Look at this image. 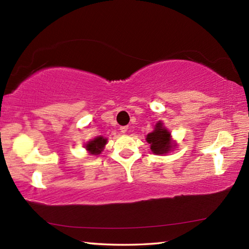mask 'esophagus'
<instances>
[{"mask_svg": "<svg viewBox=\"0 0 249 249\" xmlns=\"http://www.w3.org/2000/svg\"><path fill=\"white\" fill-rule=\"evenodd\" d=\"M121 133H126V132H127V129H128V127H127V126H121Z\"/></svg>", "mask_w": 249, "mask_h": 249, "instance_id": "1", "label": "esophagus"}]
</instances>
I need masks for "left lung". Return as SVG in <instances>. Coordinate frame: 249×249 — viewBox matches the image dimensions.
<instances>
[{"label":"left lung","instance_id":"left-lung-1","mask_svg":"<svg viewBox=\"0 0 249 249\" xmlns=\"http://www.w3.org/2000/svg\"><path fill=\"white\" fill-rule=\"evenodd\" d=\"M146 140L150 144V149L154 154H167L172 148L170 133L162 127L161 123L156 125L155 130L147 135Z\"/></svg>","mask_w":249,"mask_h":249}]
</instances>
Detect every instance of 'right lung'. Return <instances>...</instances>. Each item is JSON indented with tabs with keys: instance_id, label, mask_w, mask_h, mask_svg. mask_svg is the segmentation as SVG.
<instances>
[{
	"instance_id": "right-lung-1",
	"label": "right lung",
	"mask_w": 249,
	"mask_h": 249,
	"mask_svg": "<svg viewBox=\"0 0 249 249\" xmlns=\"http://www.w3.org/2000/svg\"><path fill=\"white\" fill-rule=\"evenodd\" d=\"M105 144H107V140H105V138H103L102 136H100V137L94 138L93 141H91V142H88L86 147H87V149L89 150L91 154L98 155V154L101 153V151H102Z\"/></svg>"
}]
</instances>
